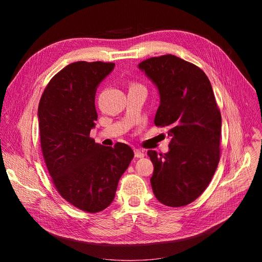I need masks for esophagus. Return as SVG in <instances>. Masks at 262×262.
<instances>
[{
  "instance_id": "1",
  "label": "esophagus",
  "mask_w": 262,
  "mask_h": 262,
  "mask_svg": "<svg viewBox=\"0 0 262 262\" xmlns=\"http://www.w3.org/2000/svg\"><path fill=\"white\" fill-rule=\"evenodd\" d=\"M144 155L145 154H144L143 150L134 148V156H136V158H142V157H144Z\"/></svg>"
}]
</instances>
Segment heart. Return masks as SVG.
I'll return each instance as SVG.
<instances>
[{
	"instance_id": "b5f03b06",
	"label": "heart",
	"mask_w": 262,
	"mask_h": 262,
	"mask_svg": "<svg viewBox=\"0 0 262 262\" xmlns=\"http://www.w3.org/2000/svg\"><path fill=\"white\" fill-rule=\"evenodd\" d=\"M132 86H140V85H138V84H134V85H132Z\"/></svg>"
}]
</instances>
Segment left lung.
I'll return each instance as SVG.
<instances>
[{
	"mask_svg": "<svg viewBox=\"0 0 262 262\" xmlns=\"http://www.w3.org/2000/svg\"><path fill=\"white\" fill-rule=\"evenodd\" d=\"M139 68L160 92L154 123L171 137L168 153L147 152L154 165L150 185L164 205L185 207L207 189L220 162L222 118L212 85L199 67L172 54Z\"/></svg>",
	"mask_w": 262,
	"mask_h": 262,
	"instance_id": "8db88e82",
	"label": "left lung"
}]
</instances>
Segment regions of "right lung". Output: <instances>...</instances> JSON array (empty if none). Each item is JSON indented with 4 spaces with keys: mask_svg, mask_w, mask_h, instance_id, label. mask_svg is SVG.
<instances>
[{
    "mask_svg": "<svg viewBox=\"0 0 262 262\" xmlns=\"http://www.w3.org/2000/svg\"><path fill=\"white\" fill-rule=\"evenodd\" d=\"M114 68L113 62L71 63L47 84L38 107L40 145L52 184L63 199L89 213L114 201L119 179L134 157L129 145L102 146L90 137L98 117L97 86Z\"/></svg>",
    "mask_w": 262,
    "mask_h": 262,
    "instance_id": "1",
    "label": "right lung"
}]
</instances>
